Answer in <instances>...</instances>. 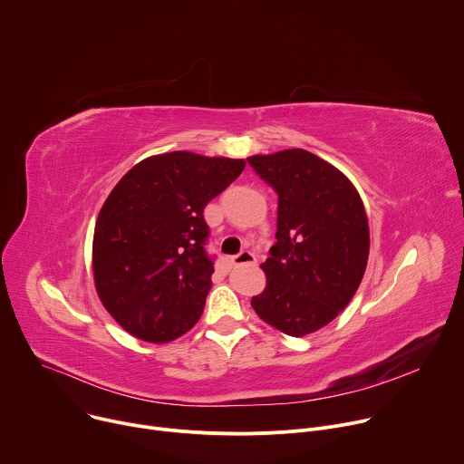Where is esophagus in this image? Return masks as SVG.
<instances>
[{
  "instance_id": "34e87169",
  "label": "esophagus",
  "mask_w": 464,
  "mask_h": 464,
  "mask_svg": "<svg viewBox=\"0 0 464 464\" xmlns=\"http://www.w3.org/2000/svg\"><path fill=\"white\" fill-rule=\"evenodd\" d=\"M229 260H231L233 266H242V264H255L256 262V258L251 251H242L238 255H233Z\"/></svg>"
}]
</instances>
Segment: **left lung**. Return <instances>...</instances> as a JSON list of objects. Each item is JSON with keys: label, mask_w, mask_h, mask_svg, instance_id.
Here are the masks:
<instances>
[{"label": "left lung", "mask_w": 464, "mask_h": 464, "mask_svg": "<svg viewBox=\"0 0 464 464\" xmlns=\"http://www.w3.org/2000/svg\"><path fill=\"white\" fill-rule=\"evenodd\" d=\"M279 194L276 246L260 268L266 288L256 315L301 338L323 328L354 297L369 258V222L353 181L303 149L247 158Z\"/></svg>", "instance_id": "left-lung-1"}]
</instances>
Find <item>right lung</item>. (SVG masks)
Here are the masks:
<instances>
[{"label":"right lung","instance_id":"add662e5","mask_svg":"<svg viewBox=\"0 0 464 464\" xmlns=\"http://www.w3.org/2000/svg\"><path fill=\"white\" fill-rule=\"evenodd\" d=\"M244 167L176 150L140 161L113 187L97 217L92 266L101 303L128 334L169 343L200 319L215 272L204 209Z\"/></svg>","mask_w":464,"mask_h":464}]
</instances>
